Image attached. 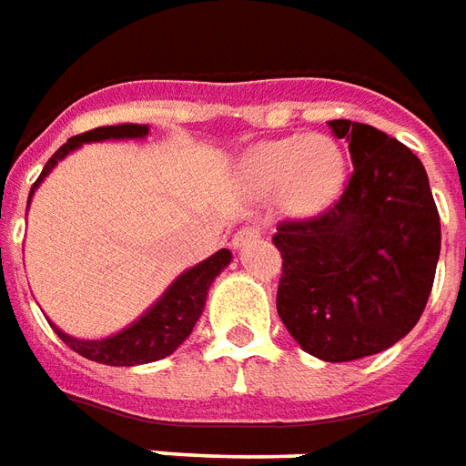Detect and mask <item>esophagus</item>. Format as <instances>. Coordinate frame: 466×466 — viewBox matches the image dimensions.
Wrapping results in <instances>:
<instances>
[{
    "label": "esophagus",
    "instance_id": "34e87169",
    "mask_svg": "<svg viewBox=\"0 0 466 466\" xmlns=\"http://www.w3.org/2000/svg\"><path fill=\"white\" fill-rule=\"evenodd\" d=\"M259 237L261 232L257 227H242V229L232 237V247L234 249H242V247H247V244L254 242V239H259Z\"/></svg>",
    "mask_w": 466,
    "mask_h": 466
}]
</instances>
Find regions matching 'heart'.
I'll return each instance as SVG.
<instances>
[{
    "label": "heart",
    "instance_id": "heart-1",
    "mask_svg": "<svg viewBox=\"0 0 466 466\" xmlns=\"http://www.w3.org/2000/svg\"><path fill=\"white\" fill-rule=\"evenodd\" d=\"M244 177L261 195H284L294 215H316L346 182V155L330 137L291 136L267 140L244 157Z\"/></svg>",
    "mask_w": 466,
    "mask_h": 466
}]
</instances>
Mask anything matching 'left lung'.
Instances as JSON below:
<instances>
[{
	"mask_svg": "<svg viewBox=\"0 0 466 466\" xmlns=\"http://www.w3.org/2000/svg\"><path fill=\"white\" fill-rule=\"evenodd\" d=\"M329 126L346 137L353 172L323 215L277 227L284 259L277 311L306 353L346 363L415 329L442 232L427 172L408 146L365 123Z\"/></svg>",
	"mask_w": 466,
	"mask_h": 466,
	"instance_id": "left-lung-1",
	"label": "left lung"
}]
</instances>
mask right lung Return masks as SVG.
<instances>
[{
    "label": "right lung",
    "mask_w": 466,
    "mask_h": 466,
    "mask_svg": "<svg viewBox=\"0 0 466 466\" xmlns=\"http://www.w3.org/2000/svg\"><path fill=\"white\" fill-rule=\"evenodd\" d=\"M146 136L147 126L123 123V126L93 127L88 133L68 137V143L58 147L56 153L49 157V163L44 165L39 180L34 182V187L29 192V202L34 189L39 187L44 177L56 167L58 160H64L68 153H74L76 147H81L84 143H98V140H123V137ZM229 261H232V251L219 249L209 259L199 261L198 267L187 268L185 274H180L167 286V291L136 323H130L127 329H123L116 336H108V339L101 340H81L56 329L54 323H51V329L56 330L58 339L64 340L71 350H76L78 356L88 358V360H96V363L143 365L160 360V358L175 353L192 333L195 323L202 316V309H205L209 286Z\"/></svg>",
    "instance_id": "right-lung-1"
}]
</instances>
